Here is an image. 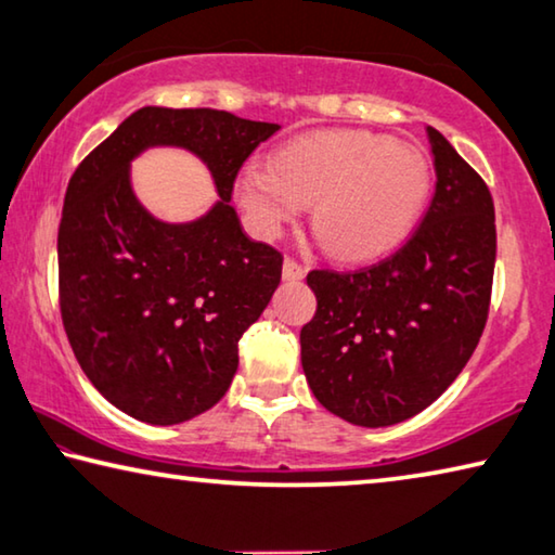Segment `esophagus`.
I'll use <instances>...</instances> for the list:
<instances>
[{
    "mask_svg": "<svg viewBox=\"0 0 555 555\" xmlns=\"http://www.w3.org/2000/svg\"><path fill=\"white\" fill-rule=\"evenodd\" d=\"M281 274H284V279H286V281H300V279L306 276V269L300 267L296 259L286 257V259H284V271H281Z\"/></svg>",
    "mask_w": 555,
    "mask_h": 555,
    "instance_id": "1",
    "label": "esophagus"
}]
</instances>
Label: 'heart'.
Here are the masks:
<instances>
[{"instance_id":"obj_1","label":"heart","mask_w":555,"mask_h":555,"mask_svg":"<svg viewBox=\"0 0 555 555\" xmlns=\"http://www.w3.org/2000/svg\"><path fill=\"white\" fill-rule=\"evenodd\" d=\"M430 164L418 146L372 131H321L281 146L274 164L249 162L237 198L249 228L274 240L311 205L327 255L367 261L409 237L426 210Z\"/></svg>"}]
</instances>
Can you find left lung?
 I'll return each mask as SVG.
<instances>
[{"instance_id": "1", "label": "left lung", "mask_w": 555, "mask_h": 555, "mask_svg": "<svg viewBox=\"0 0 555 555\" xmlns=\"http://www.w3.org/2000/svg\"><path fill=\"white\" fill-rule=\"evenodd\" d=\"M436 193L409 242L377 264L308 274L318 308L300 364L323 406L354 426L401 424L430 406L473 357L496 257L490 188L428 127Z\"/></svg>"}]
</instances>
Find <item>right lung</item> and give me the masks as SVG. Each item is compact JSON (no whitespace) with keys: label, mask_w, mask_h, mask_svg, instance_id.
I'll return each instance as SVG.
<instances>
[{"label":"right lung","mask_w":555,"mask_h":555,"mask_svg":"<svg viewBox=\"0 0 555 555\" xmlns=\"http://www.w3.org/2000/svg\"><path fill=\"white\" fill-rule=\"evenodd\" d=\"M276 129L222 109L142 107L75 168L59 228L63 327L88 379L131 418L183 424L230 389L240 337L284 264L244 234L232 185ZM154 145L211 168L221 198L198 221L164 223L138 203L130 162Z\"/></svg>","instance_id":"right-lung-1"}]
</instances>
